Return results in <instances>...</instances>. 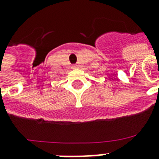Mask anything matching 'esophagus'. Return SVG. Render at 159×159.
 <instances>
[{"label": "esophagus", "instance_id": "obj_1", "mask_svg": "<svg viewBox=\"0 0 159 159\" xmlns=\"http://www.w3.org/2000/svg\"><path fill=\"white\" fill-rule=\"evenodd\" d=\"M76 66H76V65H73V66H72V67H76Z\"/></svg>", "mask_w": 159, "mask_h": 159}]
</instances>
